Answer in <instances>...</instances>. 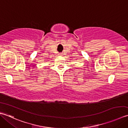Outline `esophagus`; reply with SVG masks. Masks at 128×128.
<instances>
[{"mask_svg": "<svg viewBox=\"0 0 128 128\" xmlns=\"http://www.w3.org/2000/svg\"><path fill=\"white\" fill-rule=\"evenodd\" d=\"M59 55H62V54H59Z\"/></svg>", "mask_w": 128, "mask_h": 128, "instance_id": "obj_1", "label": "esophagus"}]
</instances>
